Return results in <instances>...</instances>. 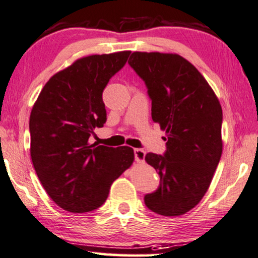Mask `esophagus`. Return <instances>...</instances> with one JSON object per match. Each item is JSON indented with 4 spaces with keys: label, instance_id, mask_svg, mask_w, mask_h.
<instances>
[{
    "label": "esophagus",
    "instance_id": "esophagus-1",
    "mask_svg": "<svg viewBox=\"0 0 258 258\" xmlns=\"http://www.w3.org/2000/svg\"><path fill=\"white\" fill-rule=\"evenodd\" d=\"M134 154H135V159L137 163H143L145 158V151L143 149H135L134 150Z\"/></svg>",
    "mask_w": 258,
    "mask_h": 258
}]
</instances>
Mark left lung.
<instances>
[{
	"label": "left lung",
	"instance_id": "1",
	"mask_svg": "<svg viewBox=\"0 0 258 258\" xmlns=\"http://www.w3.org/2000/svg\"><path fill=\"white\" fill-rule=\"evenodd\" d=\"M128 62L147 85L152 120L165 130L167 141L164 156L145 155L160 184L144 203L157 214L182 215L203 199L221 158V104L181 55L133 52Z\"/></svg>",
	"mask_w": 258,
	"mask_h": 258
}]
</instances>
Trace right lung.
Returning a JSON list of instances; mask_svg holds the SVG:
<instances>
[{
    "label": "right lung",
    "mask_w": 258,
    "mask_h": 258,
    "mask_svg": "<svg viewBox=\"0 0 258 258\" xmlns=\"http://www.w3.org/2000/svg\"><path fill=\"white\" fill-rule=\"evenodd\" d=\"M130 51L93 54L59 71L44 86L30 115V155L52 200L71 213L106 201L109 188L135 158L129 147L89 144L107 120L102 92Z\"/></svg>",
    "instance_id": "obj_1"
}]
</instances>
